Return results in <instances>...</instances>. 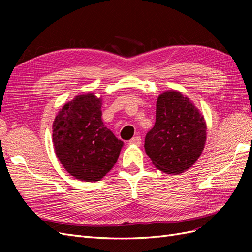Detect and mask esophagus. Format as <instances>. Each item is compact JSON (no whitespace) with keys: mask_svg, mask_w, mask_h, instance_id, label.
Instances as JSON below:
<instances>
[{"mask_svg":"<svg viewBox=\"0 0 252 252\" xmlns=\"http://www.w3.org/2000/svg\"><path fill=\"white\" fill-rule=\"evenodd\" d=\"M129 144H130V145H136V146H140V145L142 144L141 136H139V135L134 136V138H132L130 141H129Z\"/></svg>","mask_w":252,"mask_h":252,"instance_id":"1","label":"esophagus"}]
</instances>
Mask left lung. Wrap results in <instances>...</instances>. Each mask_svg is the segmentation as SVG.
I'll return each instance as SVG.
<instances>
[{"label":"left lung","mask_w":252,"mask_h":252,"mask_svg":"<svg viewBox=\"0 0 252 252\" xmlns=\"http://www.w3.org/2000/svg\"><path fill=\"white\" fill-rule=\"evenodd\" d=\"M205 142V120L191 101L175 90L159 94L156 124L144 145L152 164L166 173H182L196 162Z\"/></svg>","instance_id":"left-lung-1"}]
</instances>
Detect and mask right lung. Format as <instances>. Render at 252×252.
<instances>
[{"instance_id":"right-lung-1","label":"right lung","mask_w":252,"mask_h":252,"mask_svg":"<svg viewBox=\"0 0 252 252\" xmlns=\"http://www.w3.org/2000/svg\"><path fill=\"white\" fill-rule=\"evenodd\" d=\"M102 101L94 94L75 96L56 117L52 141L68 173L85 182L100 181L117 163L123 142L102 121Z\"/></svg>"}]
</instances>
